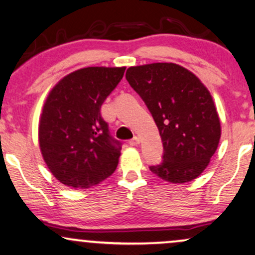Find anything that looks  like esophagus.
<instances>
[{
  "label": "esophagus",
  "instance_id": "34e87169",
  "mask_svg": "<svg viewBox=\"0 0 255 255\" xmlns=\"http://www.w3.org/2000/svg\"><path fill=\"white\" fill-rule=\"evenodd\" d=\"M139 143H140V140H139V138H138V137H133L132 139L128 140V144H130L131 146H137Z\"/></svg>",
  "mask_w": 255,
  "mask_h": 255
}]
</instances>
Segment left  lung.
Wrapping results in <instances>:
<instances>
[{
    "instance_id": "8db88e82",
    "label": "left lung",
    "mask_w": 255,
    "mask_h": 255,
    "mask_svg": "<svg viewBox=\"0 0 255 255\" xmlns=\"http://www.w3.org/2000/svg\"><path fill=\"white\" fill-rule=\"evenodd\" d=\"M125 77L145 103L162 138L163 161L150 170L171 183L195 180L209 164L221 136L209 91L196 75L171 62L130 67Z\"/></svg>"
}]
</instances>
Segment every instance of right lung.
I'll list each match as a JSON object with an SVG mask.
<instances>
[{"label":"right lung","instance_id":"obj_1","mask_svg":"<svg viewBox=\"0 0 255 255\" xmlns=\"http://www.w3.org/2000/svg\"><path fill=\"white\" fill-rule=\"evenodd\" d=\"M125 67H86L53 87L39 124L41 153L62 184L86 189L115 172L122 143L100 115L103 103L123 79Z\"/></svg>","mask_w":255,"mask_h":255}]
</instances>
